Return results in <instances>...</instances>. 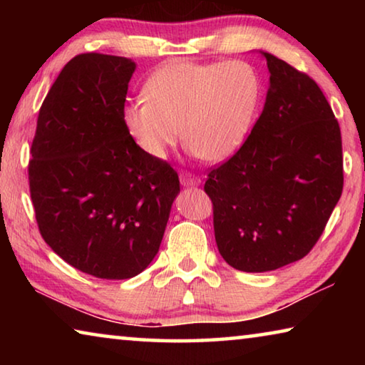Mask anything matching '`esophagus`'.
<instances>
[{"mask_svg": "<svg viewBox=\"0 0 365 365\" xmlns=\"http://www.w3.org/2000/svg\"><path fill=\"white\" fill-rule=\"evenodd\" d=\"M180 183L183 187H195V185L201 183V178L195 174H191V172L183 170L180 174Z\"/></svg>", "mask_w": 365, "mask_h": 365, "instance_id": "obj_1", "label": "esophagus"}]
</instances>
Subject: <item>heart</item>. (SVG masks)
<instances>
[{"mask_svg":"<svg viewBox=\"0 0 365 365\" xmlns=\"http://www.w3.org/2000/svg\"><path fill=\"white\" fill-rule=\"evenodd\" d=\"M127 104L123 123L146 156L160 159L180 137L207 163L238 150L255 119L261 83L245 63H169Z\"/></svg>","mask_w":365,"mask_h":365,"instance_id":"heart-1","label":"heart"}]
</instances>
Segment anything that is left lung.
Wrapping results in <instances>:
<instances>
[{"label":"left lung","instance_id":"obj_1","mask_svg":"<svg viewBox=\"0 0 365 365\" xmlns=\"http://www.w3.org/2000/svg\"><path fill=\"white\" fill-rule=\"evenodd\" d=\"M264 58L270 86L262 113L205 183L220 256L243 272L309 255L343 191L341 132L322 90L285 61Z\"/></svg>","mask_w":365,"mask_h":365}]
</instances>
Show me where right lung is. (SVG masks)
I'll return each instance as SVG.
<instances>
[{
  "label": "right lung",
  "mask_w": 365,
  "mask_h": 365,
  "mask_svg": "<svg viewBox=\"0 0 365 365\" xmlns=\"http://www.w3.org/2000/svg\"><path fill=\"white\" fill-rule=\"evenodd\" d=\"M132 59L72 58L43 101L29 187L41 237L96 279H132L158 255L177 172L146 156L123 123Z\"/></svg>",
  "instance_id": "obj_1"
}]
</instances>
